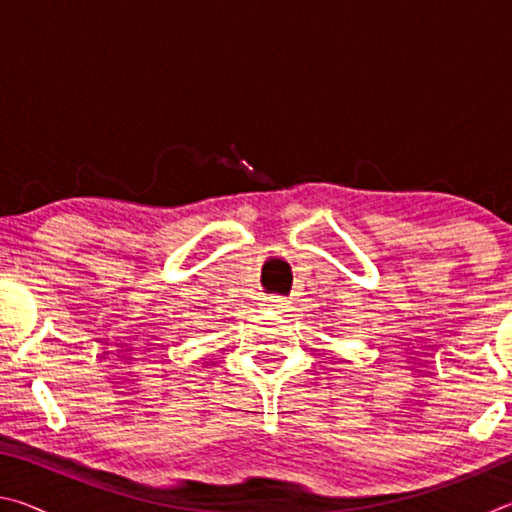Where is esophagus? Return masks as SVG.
<instances>
[{"instance_id":"obj_1","label":"esophagus","mask_w":512,"mask_h":512,"mask_svg":"<svg viewBox=\"0 0 512 512\" xmlns=\"http://www.w3.org/2000/svg\"><path fill=\"white\" fill-rule=\"evenodd\" d=\"M266 307L268 309H273L275 311V314H287V311H289V300L287 298H280V296H271V298H268L266 300Z\"/></svg>"}]
</instances>
